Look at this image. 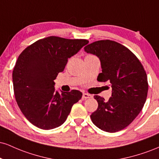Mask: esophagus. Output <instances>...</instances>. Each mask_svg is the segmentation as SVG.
<instances>
[{
    "label": "esophagus",
    "mask_w": 159,
    "mask_h": 159,
    "mask_svg": "<svg viewBox=\"0 0 159 159\" xmlns=\"http://www.w3.org/2000/svg\"><path fill=\"white\" fill-rule=\"evenodd\" d=\"M82 97H83L84 99H87V98H91V95L88 94V93H83V96H82Z\"/></svg>",
    "instance_id": "obj_1"
}]
</instances>
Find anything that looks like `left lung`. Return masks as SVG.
I'll list each match as a JSON object with an SVG mask.
<instances>
[{
    "label": "left lung",
    "instance_id": "obj_1",
    "mask_svg": "<svg viewBox=\"0 0 159 159\" xmlns=\"http://www.w3.org/2000/svg\"><path fill=\"white\" fill-rule=\"evenodd\" d=\"M101 62L102 72L97 80L107 82L112 95L107 102L94 96L98 108L90 115L95 125L107 132H116L127 127L143 108L147 93V75L138 57L125 47L112 40H98L84 47Z\"/></svg>",
    "mask_w": 159,
    "mask_h": 159
}]
</instances>
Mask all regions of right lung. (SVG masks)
Here are the masks:
<instances>
[{
    "label": "right lung",
    "mask_w": 159,
    "mask_h": 159,
    "mask_svg": "<svg viewBox=\"0 0 159 159\" xmlns=\"http://www.w3.org/2000/svg\"><path fill=\"white\" fill-rule=\"evenodd\" d=\"M88 43L48 36L29 45L19 56L12 72L14 94L20 110L33 125L45 130L60 126L81 99L78 90L55 91L54 81L69 58Z\"/></svg>",
    "instance_id": "add662e5"
}]
</instances>
